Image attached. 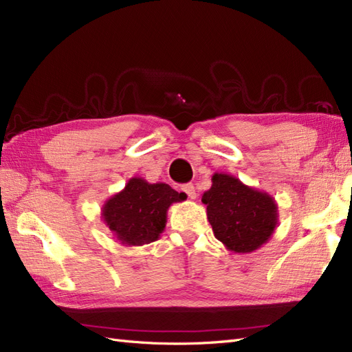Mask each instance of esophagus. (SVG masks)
<instances>
[{"label":"esophagus","mask_w":352,"mask_h":352,"mask_svg":"<svg viewBox=\"0 0 352 352\" xmlns=\"http://www.w3.org/2000/svg\"><path fill=\"white\" fill-rule=\"evenodd\" d=\"M182 190H184V192H185L190 199H195V198H197V190H195V186H194L192 184L184 185V186H182Z\"/></svg>","instance_id":"1"}]
</instances>
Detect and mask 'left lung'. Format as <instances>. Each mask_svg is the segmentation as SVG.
I'll return each mask as SVG.
<instances>
[{
    "mask_svg": "<svg viewBox=\"0 0 352 352\" xmlns=\"http://www.w3.org/2000/svg\"><path fill=\"white\" fill-rule=\"evenodd\" d=\"M214 236L229 251L248 254L261 248L278 226V204L264 190L242 184L235 176L214 173L202 194Z\"/></svg>",
    "mask_w": 352,
    "mask_h": 352,
    "instance_id": "1",
    "label": "left lung"
}]
</instances>
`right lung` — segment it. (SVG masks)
Listing matches in <instances>:
<instances>
[{
  "label": "right lung",
  "mask_w": 352,
  "mask_h": 352,
  "mask_svg": "<svg viewBox=\"0 0 352 352\" xmlns=\"http://www.w3.org/2000/svg\"><path fill=\"white\" fill-rule=\"evenodd\" d=\"M186 199L167 184H148L142 177H132L126 186L104 202L101 219L113 236L126 247L157 241L164 232L168 207Z\"/></svg>",
  "instance_id": "1"
}]
</instances>
